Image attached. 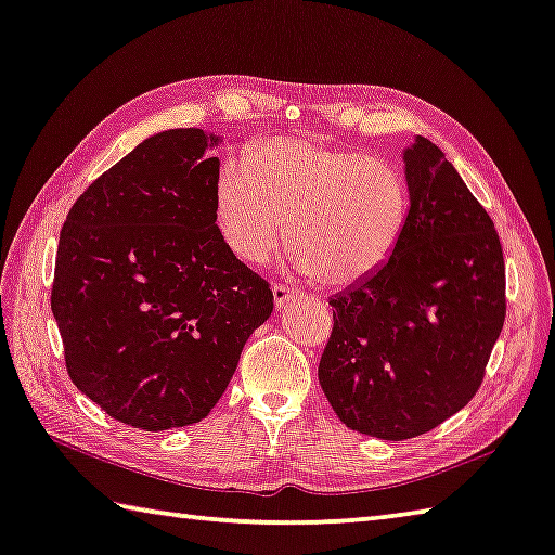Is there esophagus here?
Listing matches in <instances>:
<instances>
[{"label": "esophagus", "mask_w": 555, "mask_h": 555, "mask_svg": "<svg viewBox=\"0 0 555 555\" xmlns=\"http://www.w3.org/2000/svg\"><path fill=\"white\" fill-rule=\"evenodd\" d=\"M274 304H276V308H284L288 300H294L296 296H298V291L296 288H288V286H284V284H274Z\"/></svg>", "instance_id": "esophagus-1"}]
</instances>
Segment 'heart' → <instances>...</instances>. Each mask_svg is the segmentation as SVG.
Returning a JSON list of instances; mask_svg holds the SVG:
<instances>
[{
	"instance_id": "obj_1",
	"label": "heart",
	"mask_w": 555,
	"mask_h": 555,
	"mask_svg": "<svg viewBox=\"0 0 555 555\" xmlns=\"http://www.w3.org/2000/svg\"><path fill=\"white\" fill-rule=\"evenodd\" d=\"M214 214L223 243L247 264H264L286 237L296 264L320 284L351 286L400 245L410 189L386 159L315 138H269L218 169Z\"/></svg>"
}]
</instances>
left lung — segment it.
Segmentation results:
<instances>
[{
	"label": "left lung",
	"mask_w": 555,
	"mask_h": 555,
	"mask_svg": "<svg viewBox=\"0 0 555 555\" xmlns=\"http://www.w3.org/2000/svg\"><path fill=\"white\" fill-rule=\"evenodd\" d=\"M410 214L392 257L330 300L318 378L349 429L402 441L476 396L505 325V257L495 223L444 153L405 150Z\"/></svg>",
	"instance_id": "1"
}]
</instances>
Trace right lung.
Segmentation results:
<instances>
[{
	"label": "right lung",
	"mask_w": 555,
	"mask_h": 555,
	"mask_svg": "<svg viewBox=\"0 0 555 555\" xmlns=\"http://www.w3.org/2000/svg\"><path fill=\"white\" fill-rule=\"evenodd\" d=\"M206 140L198 128L147 138L85 189L60 230L50 308L67 374L135 429L204 420L274 310L269 281L218 233L220 163L204 157Z\"/></svg>",
	"instance_id": "add662e5"
}]
</instances>
